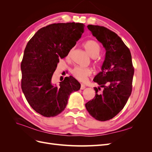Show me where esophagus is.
Segmentation results:
<instances>
[{
  "instance_id": "1",
  "label": "esophagus",
  "mask_w": 152,
  "mask_h": 152,
  "mask_svg": "<svg viewBox=\"0 0 152 152\" xmlns=\"http://www.w3.org/2000/svg\"><path fill=\"white\" fill-rule=\"evenodd\" d=\"M86 88V86H85V85H84V84H81V86H80V89L81 90H83V89H84Z\"/></svg>"
}]
</instances>
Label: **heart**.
Returning a JSON list of instances; mask_svg holds the SVG:
<instances>
[{"mask_svg": "<svg viewBox=\"0 0 152 152\" xmlns=\"http://www.w3.org/2000/svg\"><path fill=\"white\" fill-rule=\"evenodd\" d=\"M84 48L87 53L92 58H96L99 54L101 48L99 44L93 40H89L85 42L83 44ZM72 49L69 50L67 54V57H70ZM72 75L78 80L84 82L87 78L90 76L92 73V70L89 68H82L80 66H75L71 70Z\"/></svg>", "mask_w": 152, "mask_h": 152, "instance_id": "b5f03b06", "label": "heart"}]
</instances>
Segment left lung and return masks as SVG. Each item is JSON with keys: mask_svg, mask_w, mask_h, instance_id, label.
I'll return each mask as SVG.
<instances>
[{"mask_svg": "<svg viewBox=\"0 0 152 152\" xmlns=\"http://www.w3.org/2000/svg\"><path fill=\"white\" fill-rule=\"evenodd\" d=\"M87 28L106 50L102 72L94 78V98L86 104L91 115L99 121L112 119L126 105L132 92L134 67L129 49L117 34L104 26L89 25ZM104 90L99 93L100 87Z\"/></svg>", "mask_w": 152, "mask_h": 152, "instance_id": "1", "label": "left lung"}]
</instances>
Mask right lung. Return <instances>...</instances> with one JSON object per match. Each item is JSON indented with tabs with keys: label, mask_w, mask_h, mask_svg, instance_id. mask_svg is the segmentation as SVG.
Returning <instances> with one entry per match:
<instances>
[{
	"label": "right lung",
	"mask_w": 152,
	"mask_h": 152,
	"mask_svg": "<svg viewBox=\"0 0 152 152\" xmlns=\"http://www.w3.org/2000/svg\"><path fill=\"white\" fill-rule=\"evenodd\" d=\"M84 26L74 22L50 24L39 30L27 43L21 64V89L31 107L44 117L61 113L70 94L80 88L72 76L66 77L59 86L51 79L59 59L75 46Z\"/></svg>",
	"instance_id": "1"
}]
</instances>
